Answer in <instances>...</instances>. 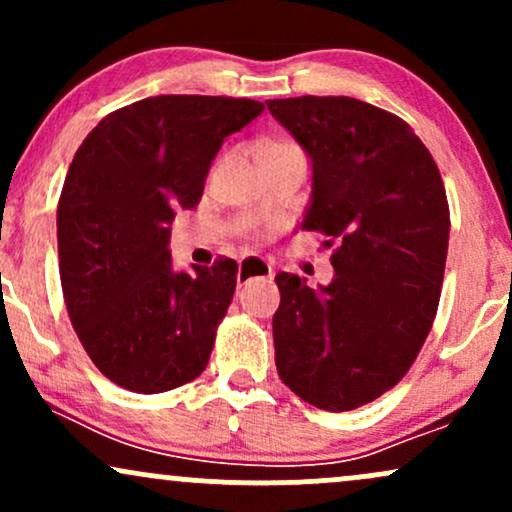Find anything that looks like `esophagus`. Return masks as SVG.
Returning a JSON list of instances; mask_svg holds the SVG:
<instances>
[{
    "label": "esophagus",
    "mask_w": 512,
    "mask_h": 512,
    "mask_svg": "<svg viewBox=\"0 0 512 512\" xmlns=\"http://www.w3.org/2000/svg\"><path fill=\"white\" fill-rule=\"evenodd\" d=\"M272 276V264L260 257H243L238 260V286L248 284L252 279H269Z\"/></svg>",
    "instance_id": "esophagus-1"
}]
</instances>
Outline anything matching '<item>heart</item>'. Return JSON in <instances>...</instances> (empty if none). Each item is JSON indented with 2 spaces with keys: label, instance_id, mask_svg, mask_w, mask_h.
<instances>
[{
  "label": "heart",
  "instance_id": "1",
  "mask_svg": "<svg viewBox=\"0 0 512 512\" xmlns=\"http://www.w3.org/2000/svg\"><path fill=\"white\" fill-rule=\"evenodd\" d=\"M269 149H286L284 144H276V146H269Z\"/></svg>",
  "mask_w": 512,
  "mask_h": 512
}]
</instances>
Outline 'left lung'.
Wrapping results in <instances>:
<instances>
[{"mask_svg": "<svg viewBox=\"0 0 512 512\" xmlns=\"http://www.w3.org/2000/svg\"><path fill=\"white\" fill-rule=\"evenodd\" d=\"M267 108L313 168L301 228L337 245L327 286L276 274V370L313 407L349 411L395 387L431 332L448 197L424 142L387 110L346 96L279 98Z\"/></svg>", "mask_w": 512, "mask_h": 512, "instance_id": "obj_1", "label": "left lung"}]
</instances>
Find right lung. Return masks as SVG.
<instances>
[{"instance_id": "1", "label": "right lung", "mask_w": 512, "mask_h": 512, "mask_svg": "<svg viewBox=\"0 0 512 512\" xmlns=\"http://www.w3.org/2000/svg\"><path fill=\"white\" fill-rule=\"evenodd\" d=\"M262 110L248 98H144L103 117L74 154L57 204L64 303L115 385L156 395L207 368L238 264L178 272L170 221L199 202L223 139Z\"/></svg>"}]
</instances>
